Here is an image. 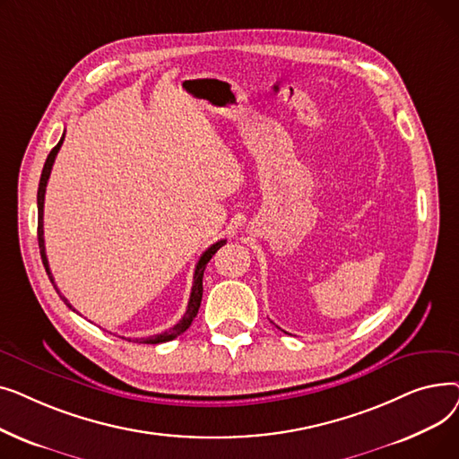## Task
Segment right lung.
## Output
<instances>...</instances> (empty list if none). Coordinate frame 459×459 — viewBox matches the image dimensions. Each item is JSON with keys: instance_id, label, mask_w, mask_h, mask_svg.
Wrapping results in <instances>:
<instances>
[{"instance_id": "1", "label": "right lung", "mask_w": 459, "mask_h": 459, "mask_svg": "<svg viewBox=\"0 0 459 459\" xmlns=\"http://www.w3.org/2000/svg\"><path fill=\"white\" fill-rule=\"evenodd\" d=\"M63 139H65V134L63 137L59 139V143L56 144V147L52 149V152L48 154L46 158V163L42 167V175H40V182H39V191H37V206H39V227H37V234H39V249H40V258H42V264L46 268V273L48 277H50V281L54 282V277H52V272H50V266H48V258H46V247H44V225H42V215H44V193H46V184H48V178H50V173H52V167H54V161H56V156L61 149L63 144ZM227 244V239H220V242H215L213 246H210L199 258L197 266H195V273H193V286H191V296H189V301H187V308H186V315L182 316V320L173 325L169 331H163L160 334H152L149 336V339H139L143 344H161V342H169L177 339L178 334H182L189 325L191 322L195 320L197 312H199V307H201V299H203V275H204V270H206V264L210 262V258L217 253V249H220L221 246ZM56 286V284H54ZM57 290V286H56ZM59 294V290H57ZM61 296V294H59ZM61 299L72 308V305L61 296ZM74 310V308H72ZM137 341V339H135Z\"/></svg>"}]
</instances>
